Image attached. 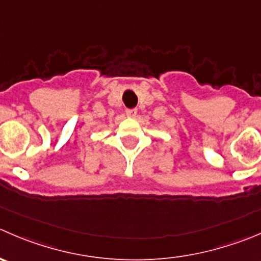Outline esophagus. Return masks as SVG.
Masks as SVG:
<instances>
[{
    "mask_svg": "<svg viewBox=\"0 0 261 261\" xmlns=\"http://www.w3.org/2000/svg\"><path fill=\"white\" fill-rule=\"evenodd\" d=\"M126 115H127V117L134 118V117H136V115H138V111H136V110H127V111H126Z\"/></svg>",
    "mask_w": 261,
    "mask_h": 261,
    "instance_id": "esophagus-1",
    "label": "esophagus"
}]
</instances>
